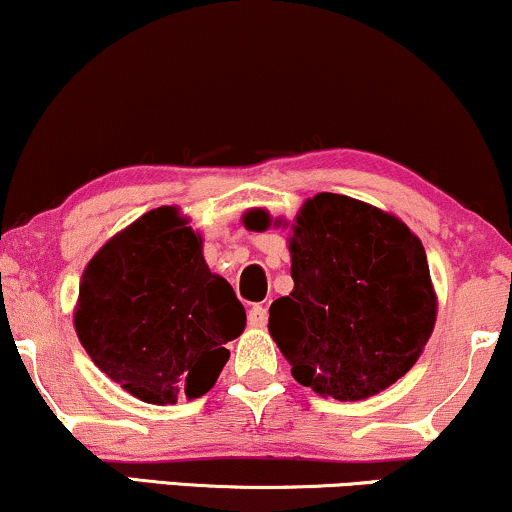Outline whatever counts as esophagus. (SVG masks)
I'll use <instances>...</instances> for the list:
<instances>
[{
  "label": "esophagus",
  "mask_w": 512,
  "mask_h": 512,
  "mask_svg": "<svg viewBox=\"0 0 512 512\" xmlns=\"http://www.w3.org/2000/svg\"><path fill=\"white\" fill-rule=\"evenodd\" d=\"M267 317H269V313L264 305H252L250 313H248V322L252 327H264L267 325Z\"/></svg>",
  "instance_id": "obj_1"
}]
</instances>
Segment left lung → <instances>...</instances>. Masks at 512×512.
<instances>
[{
  "mask_svg": "<svg viewBox=\"0 0 512 512\" xmlns=\"http://www.w3.org/2000/svg\"><path fill=\"white\" fill-rule=\"evenodd\" d=\"M252 226L269 228L257 211ZM291 226L293 291L269 308V334L291 375L320 397L358 402L395 385L431 339L438 296L426 250L402 219L320 192Z\"/></svg>",
  "mask_w": 512,
  "mask_h": 512,
  "instance_id": "obj_1",
  "label": "left lung"
}]
</instances>
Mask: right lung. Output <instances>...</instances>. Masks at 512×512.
Masks as SVG:
<instances>
[{"mask_svg": "<svg viewBox=\"0 0 512 512\" xmlns=\"http://www.w3.org/2000/svg\"><path fill=\"white\" fill-rule=\"evenodd\" d=\"M202 233L178 207L146 211L86 264L74 330L91 361L146 404L197 399L245 330L231 284L209 269Z\"/></svg>", "mask_w": 512, "mask_h": 512, "instance_id": "right-lung-1", "label": "right lung"}]
</instances>
